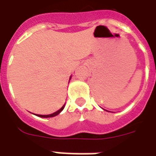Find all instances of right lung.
<instances>
[{"mask_svg":"<svg viewBox=\"0 0 156 156\" xmlns=\"http://www.w3.org/2000/svg\"><path fill=\"white\" fill-rule=\"evenodd\" d=\"M63 108H64V105H63L62 107V108H60V109L58 110V111L55 112V113H51V114H48V115H37V116L40 117V118H51V117H55V116H57V114H59V113H60L62 111Z\"/></svg>","mask_w":156,"mask_h":156,"instance_id":"1","label":"right lung"}]
</instances>
